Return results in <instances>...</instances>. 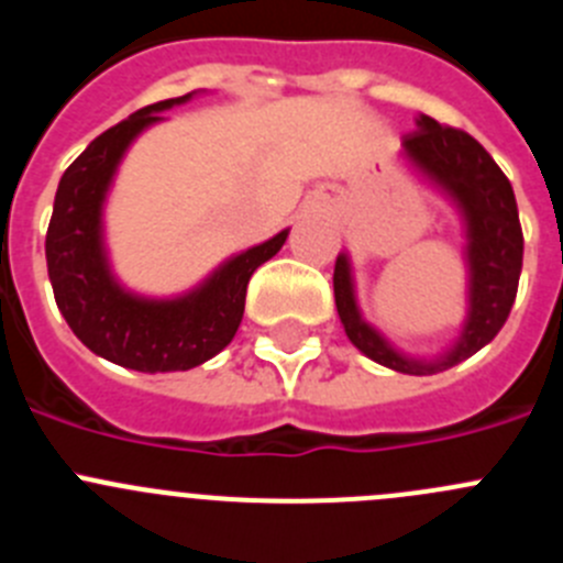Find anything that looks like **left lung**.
<instances>
[{"instance_id": "8db88e82", "label": "left lung", "mask_w": 563, "mask_h": 563, "mask_svg": "<svg viewBox=\"0 0 563 563\" xmlns=\"http://www.w3.org/2000/svg\"><path fill=\"white\" fill-rule=\"evenodd\" d=\"M401 144L407 156L457 200L466 218V254L472 282H468V321L461 340L452 352L432 363L401 357L399 352H394L360 318L345 254H340L334 265V303H338L345 334L365 357L401 374L424 376L463 363L497 338V332L508 321L510 307L517 301L525 236L514 187L477 139L468 136L461 128L441 125L432 117H421L419 128L407 133Z\"/></svg>"}]
</instances>
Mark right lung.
<instances>
[{"instance_id":"obj_1","label":"right lung","mask_w":563,"mask_h":563,"mask_svg":"<svg viewBox=\"0 0 563 563\" xmlns=\"http://www.w3.org/2000/svg\"><path fill=\"white\" fill-rule=\"evenodd\" d=\"M189 100L139 108L69 164L55 192L46 229V271L55 303L71 332L91 352L122 368L158 374L189 371L223 352L245 312V290L256 267L278 254L287 231L225 262L198 290L173 301H151L122 290L102 251L100 211L113 169L139 131L158 122V111Z\"/></svg>"}]
</instances>
